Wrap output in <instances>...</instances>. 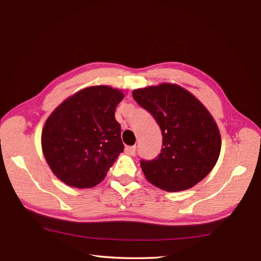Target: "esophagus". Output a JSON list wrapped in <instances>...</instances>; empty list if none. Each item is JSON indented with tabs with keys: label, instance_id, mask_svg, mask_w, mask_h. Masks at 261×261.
<instances>
[{
	"label": "esophagus",
	"instance_id": "34e87169",
	"mask_svg": "<svg viewBox=\"0 0 261 261\" xmlns=\"http://www.w3.org/2000/svg\"><path fill=\"white\" fill-rule=\"evenodd\" d=\"M136 145H133V146H125V148H124V150H125V153L127 154H129V155H134L136 154Z\"/></svg>",
	"mask_w": 261,
	"mask_h": 261
}]
</instances>
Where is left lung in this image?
I'll return each mask as SVG.
<instances>
[{"label":"left lung","instance_id":"left-lung-1","mask_svg":"<svg viewBox=\"0 0 261 261\" xmlns=\"http://www.w3.org/2000/svg\"><path fill=\"white\" fill-rule=\"evenodd\" d=\"M132 95L152 114L163 134L162 153L141 162L145 178L168 192L196 186L213 170L221 150L220 131L212 114L175 83L137 89Z\"/></svg>","mask_w":261,"mask_h":261}]
</instances>
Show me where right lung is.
I'll list each match as a JSON object with an SVG mask.
<instances>
[{
	"mask_svg": "<svg viewBox=\"0 0 261 261\" xmlns=\"http://www.w3.org/2000/svg\"><path fill=\"white\" fill-rule=\"evenodd\" d=\"M123 92L92 86L75 92L47 117L41 145L52 172L72 188L89 189L103 181L123 152L115 111Z\"/></svg>",
	"mask_w": 261,
	"mask_h": 261,
	"instance_id": "1",
	"label": "right lung"
}]
</instances>
